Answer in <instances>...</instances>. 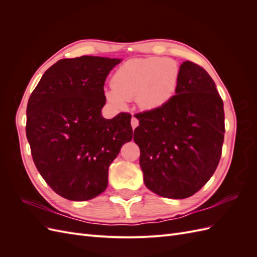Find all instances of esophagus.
Here are the masks:
<instances>
[{"label": "esophagus", "instance_id": "esophagus-1", "mask_svg": "<svg viewBox=\"0 0 257 257\" xmlns=\"http://www.w3.org/2000/svg\"><path fill=\"white\" fill-rule=\"evenodd\" d=\"M131 124H132V127H133V128H136L139 125V121H138L136 116L133 115V118H132V121H131Z\"/></svg>", "mask_w": 257, "mask_h": 257}]
</instances>
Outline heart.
Masks as SVG:
<instances>
[{
	"mask_svg": "<svg viewBox=\"0 0 257 257\" xmlns=\"http://www.w3.org/2000/svg\"><path fill=\"white\" fill-rule=\"evenodd\" d=\"M180 68L172 59L160 57L126 61L114 72L111 88L104 92L107 102L116 108L128 99H136L139 107L155 110L170 102L178 89Z\"/></svg>",
	"mask_w": 257,
	"mask_h": 257,
	"instance_id": "1",
	"label": "heart"
}]
</instances>
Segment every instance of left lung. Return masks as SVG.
Wrapping results in <instances>:
<instances>
[{
    "label": "left lung",
    "mask_w": 257,
    "mask_h": 257,
    "mask_svg": "<svg viewBox=\"0 0 257 257\" xmlns=\"http://www.w3.org/2000/svg\"><path fill=\"white\" fill-rule=\"evenodd\" d=\"M135 116L134 142L147 188L174 199L203 188L219 165L225 133L223 100L205 69L183 62L170 102Z\"/></svg>",
    "instance_id": "left-lung-1"
}]
</instances>
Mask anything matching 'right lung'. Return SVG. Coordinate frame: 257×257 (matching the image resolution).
Returning a JSON list of instances; mask_svg holds the SVG:
<instances>
[{
  "mask_svg": "<svg viewBox=\"0 0 257 257\" xmlns=\"http://www.w3.org/2000/svg\"><path fill=\"white\" fill-rule=\"evenodd\" d=\"M120 59H62L43 75L27 106L26 133L34 164L60 196L82 201L108 184V168L132 141V115L104 119V83Z\"/></svg>",
  "mask_w": 257,
  "mask_h": 257,
  "instance_id": "right-lung-1",
  "label": "right lung"
}]
</instances>
